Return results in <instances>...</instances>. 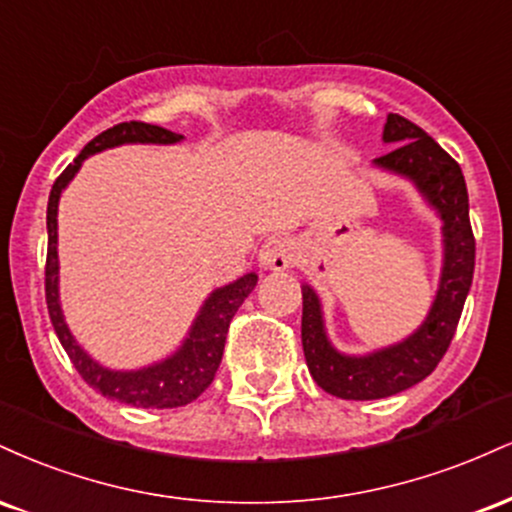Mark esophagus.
Instances as JSON below:
<instances>
[{
    "mask_svg": "<svg viewBox=\"0 0 512 512\" xmlns=\"http://www.w3.org/2000/svg\"><path fill=\"white\" fill-rule=\"evenodd\" d=\"M257 262H260V267L272 269V272H284V269H289L296 262V248H293L289 238L272 236L262 243Z\"/></svg>",
    "mask_w": 512,
    "mask_h": 512,
    "instance_id": "1",
    "label": "esophagus"
}]
</instances>
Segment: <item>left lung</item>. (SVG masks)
I'll list each match as a JSON object with an SVG mask.
<instances>
[{"mask_svg":"<svg viewBox=\"0 0 512 512\" xmlns=\"http://www.w3.org/2000/svg\"><path fill=\"white\" fill-rule=\"evenodd\" d=\"M383 142L392 144V151L375 158L373 166L409 180L436 211L443 223V267L424 322L402 342L368 354H344L332 344L320 296L310 284L301 286V339L310 375L330 395L358 402L397 395L433 373L452 342L474 276V236L462 168L436 139L402 115H387Z\"/></svg>","mask_w":512,"mask_h":512,"instance_id":"8db88e82","label":"left lung"}]
</instances>
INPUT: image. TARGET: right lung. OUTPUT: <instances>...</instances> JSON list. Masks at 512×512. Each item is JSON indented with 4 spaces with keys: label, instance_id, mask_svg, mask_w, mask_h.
<instances>
[{
    "label": "right lung",
    "instance_id": "right-lung-1",
    "mask_svg": "<svg viewBox=\"0 0 512 512\" xmlns=\"http://www.w3.org/2000/svg\"><path fill=\"white\" fill-rule=\"evenodd\" d=\"M182 134L170 132L158 125H146V122H120V125L105 129L96 139H91L81 154L64 168V173L55 180L48 199V264H45V301H48V313L55 327L57 339L72 358L74 368L79 370L81 378L103 397L117 399L122 404L142 409H173L185 407L192 399H197L214 380L219 370L223 346H226L228 325H231L236 310L243 305L257 286V274L248 272L231 284L214 289L202 303L195 320H192L190 332L182 339V344L173 354L161 358V361L149 363L144 368L134 370H115L103 366L88 351L76 342L69 330L67 320L62 313L60 301V257H57V207H60L62 192L67 190L69 182L79 173L81 163L88 156L101 154V151L115 149L125 144H178Z\"/></svg>",
    "mask_w": 512,
    "mask_h": 512
}]
</instances>
